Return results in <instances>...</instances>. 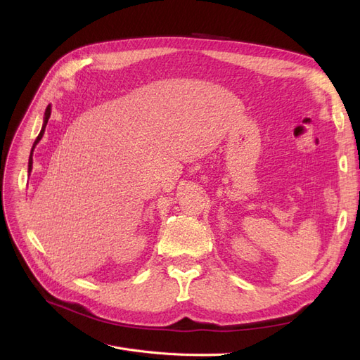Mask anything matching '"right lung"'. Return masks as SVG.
Instances as JSON below:
<instances>
[{
  "instance_id": "1",
  "label": "right lung",
  "mask_w": 360,
  "mask_h": 360,
  "mask_svg": "<svg viewBox=\"0 0 360 360\" xmlns=\"http://www.w3.org/2000/svg\"><path fill=\"white\" fill-rule=\"evenodd\" d=\"M49 117H51V105H48V108H46V111H45V118H43V126H41V130H40L39 136L36 138L34 144H32L31 153H30V159H28V172H30V171H31V168H32V151H34V147L37 146V143H39V141L41 139L43 134H45V127H46V124H48V120H49Z\"/></svg>"
}]
</instances>
